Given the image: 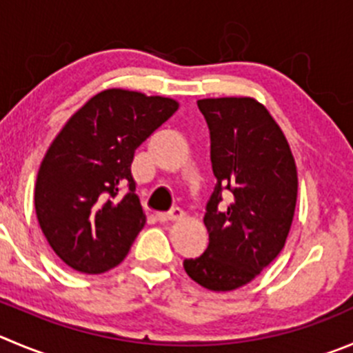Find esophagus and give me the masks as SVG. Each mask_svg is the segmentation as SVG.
I'll return each mask as SVG.
<instances>
[{
    "instance_id": "34e87169",
    "label": "esophagus",
    "mask_w": 353,
    "mask_h": 353,
    "mask_svg": "<svg viewBox=\"0 0 353 353\" xmlns=\"http://www.w3.org/2000/svg\"><path fill=\"white\" fill-rule=\"evenodd\" d=\"M183 218V211L180 208H173L168 213H157V220L159 221H176L182 220Z\"/></svg>"
}]
</instances>
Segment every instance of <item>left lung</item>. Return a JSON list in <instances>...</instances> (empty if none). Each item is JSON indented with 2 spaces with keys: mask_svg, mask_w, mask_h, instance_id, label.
Here are the masks:
<instances>
[{
  "mask_svg": "<svg viewBox=\"0 0 353 353\" xmlns=\"http://www.w3.org/2000/svg\"><path fill=\"white\" fill-rule=\"evenodd\" d=\"M197 107L210 128L216 183L204 213L210 243L183 268L206 290L232 291L283 251L296 206V164L279 124L256 100L204 99ZM225 190L233 203L218 210Z\"/></svg>",
  "mask_w": 353,
  "mask_h": 353,
  "instance_id": "1",
  "label": "left lung"
}]
</instances>
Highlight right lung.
Returning a JSON list of instances; mask_svg holds the SVG:
<instances>
[{
  "label": "right lung",
  "instance_id": "right-lung-1",
  "mask_svg": "<svg viewBox=\"0 0 353 353\" xmlns=\"http://www.w3.org/2000/svg\"><path fill=\"white\" fill-rule=\"evenodd\" d=\"M176 109L164 97L105 90L53 140L36 180V216L70 268L102 274L126 258L145 225L132 174L135 150Z\"/></svg>",
  "mask_w": 353,
  "mask_h": 353
}]
</instances>
